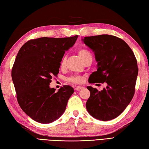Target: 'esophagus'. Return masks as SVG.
I'll return each mask as SVG.
<instances>
[{"label":"esophagus","mask_w":149,"mask_h":149,"mask_svg":"<svg viewBox=\"0 0 149 149\" xmlns=\"http://www.w3.org/2000/svg\"><path fill=\"white\" fill-rule=\"evenodd\" d=\"M83 88V86H76V87L74 88V90H75L76 91H79V90H82Z\"/></svg>","instance_id":"esophagus-1"}]
</instances>
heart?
Returning <instances> with one entry per match:
<instances>
[{"instance_id": "obj_1", "label": "heart", "mask_w": 149, "mask_h": 149, "mask_svg": "<svg viewBox=\"0 0 149 149\" xmlns=\"http://www.w3.org/2000/svg\"><path fill=\"white\" fill-rule=\"evenodd\" d=\"M78 54L79 56V57L81 58V59H82V61H84L87 58L90 57V56H91V53H90V51H88L87 49H80L78 51ZM66 61V59L65 56H64L61 62V66H63L64 65H65V63ZM68 81L70 83H75V84H80L83 83V78L80 76H78V75H73L71 76L70 77H69L68 78Z\"/></svg>"}]
</instances>
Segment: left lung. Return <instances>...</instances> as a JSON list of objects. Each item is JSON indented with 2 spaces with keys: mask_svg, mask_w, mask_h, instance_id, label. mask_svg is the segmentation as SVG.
<instances>
[{
  "mask_svg": "<svg viewBox=\"0 0 149 149\" xmlns=\"http://www.w3.org/2000/svg\"><path fill=\"white\" fill-rule=\"evenodd\" d=\"M82 40L94 52L98 62V69L88 81L107 83L102 91L87 86L90 96L86 109L96 119H114L125 110L135 93L138 66L134 52L123 40L114 36H88Z\"/></svg>",
  "mask_w": 149,
  "mask_h": 149,
  "instance_id": "obj_1",
  "label": "left lung"
}]
</instances>
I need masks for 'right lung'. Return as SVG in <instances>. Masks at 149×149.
Masks as SVG:
<instances>
[{
  "instance_id": "1",
  "label": "right lung",
  "mask_w": 149,
  "mask_h": 149,
  "mask_svg": "<svg viewBox=\"0 0 149 149\" xmlns=\"http://www.w3.org/2000/svg\"><path fill=\"white\" fill-rule=\"evenodd\" d=\"M78 37L31 39L19 51L12 78L20 107L35 121L51 123L65 111L73 88L64 85L56 92L49 84L59 73L65 51L74 45Z\"/></svg>"
}]
</instances>
